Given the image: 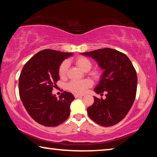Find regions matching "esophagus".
<instances>
[{
  "label": "esophagus",
  "mask_w": 157,
  "mask_h": 157,
  "mask_svg": "<svg viewBox=\"0 0 157 157\" xmlns=\"http://www.w3.org/2000/svg\"><path fill=\"white\" fill-rule=\"evenodd\" d=\"M74 96H75V98H79V97H83L84 95H79V94H75L74 95Z\"/></svg>",
  "instance_id": "obj_1"
}]
</instances>
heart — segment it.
I'll use <instances>...</instances> for the list:
<instances>
[{"label":"heart","mask_w":157,"mask_h":157,"mask_svg":"<svg viewBox=\"0 0 157 157\" xmlns=\"http://www.w3.org/2000/svg\"><path fill=\"white\" fill-rule=\"evenodd\" d=\"M75 62L76 65L83 71H89L92 66V63L90 59L85 57H79L75 59ZM68 63L66 61L61 63L58 68V73L60 78H65L67 73ZM91 75L95 78L98 75L97 71H92ZM93 85V82L90 79H84L82 80H73L68 84V89L71 91L75 94H83L86 91V89L91 87Z\"/></svg>","instance_id":"obj_1"}]
</instances>
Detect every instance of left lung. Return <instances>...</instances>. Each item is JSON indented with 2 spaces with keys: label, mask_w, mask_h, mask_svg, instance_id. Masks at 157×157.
<instances>
[{
  "label": "left lung",
  "mask_w": 157,
  "mask_h": 157,
  "mask_svg": "<svg viewBox=\"0 0 157 157\" xmlns=\"http://www.w3.org/2000/svg\"><path fill=\"white\" fill-rule=\"evenodd\" d=\"M81 55L91 57L102 69L99 83L94 91L105 99L94 98L87 109L89 118L105 127L118 123L126 116L136 98L137 75L131 61L124 53L111 48H103Z\"/></svg>",
  "instance_id": "left-lung-1"
}]
</instances>
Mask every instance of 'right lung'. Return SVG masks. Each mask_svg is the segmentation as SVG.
I'll list each match as a JSON object with an SVG mask.
<instances>
[{
	"instance_id": "obj_1",
	"label": "right lung",
	"mask_w": 157,
	"mask_h": 157,
	"mask_svg": "<svg viewBox=\"0 0 157 157\" xmlns=\"http://www.w3.org/2000/svg\"><path fill=\"white\" fill-rule=\"evenodd\" d=\"M71 52L46 49L36 53L23 66L18 81L19 95L31 118L46 127H56L70 114V106L75 99L63 91L59 98L52 91L59 79L58 68Z\"/></svg>"
}]
</instances>
